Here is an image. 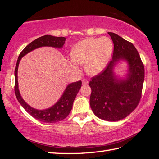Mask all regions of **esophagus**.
Masks as SVG:
<instances>
[{
	"instance_id": "34e87169",
	"label": "esophagus",
	"mask_w": 159,
	"mask_h": 159,
	"mask_svg": "<svg viewBox=\"0 0 159 159\" xmlns=\"http://www.w3.org/2000/svg\"><path fill=\"white\" fill-rule=\"evenodd\" d=\"M88 80L87 79H83V80H82V83H83V85H87V84H88Z\"/></svg>"
}]
</instances>
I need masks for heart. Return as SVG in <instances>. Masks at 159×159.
<instances>
[{"label":"heart","instance_id":"obj_1","mask_svg":"<svg viewBox=\"0 0 159 159\" xmlns=\"http://www.w3.org/2000/svg\"><path fill=\"white\" fill-rule=\"evenodd\" d=\"M113 50V42L107 37L82 40L78 42L72 50V61H70V66L73 70H76V63L85 65L87 73L96 75L107 66Z\"/></svg>","mask_w":159,"mask_h":159}]
</instances>
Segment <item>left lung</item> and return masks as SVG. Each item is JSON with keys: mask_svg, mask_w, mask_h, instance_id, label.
Listing matches in <instances>:
<instances>
[{"mask_svg": "<svg viewBox=\"0 0 159 159\" xmlns=\"http://www.w3.org/2000/svg\"><path fill=\"white\" fill-rule=\"evenodd\" d=\"M114 48L112 60L98 75L92 78L90 107L100 119L116 121L122 120L136 109L144 81V66L139 54L131 42L109 32ZM121 60L128 63L129 73L124 80L118 79L113 68Z\"/></svg>", "mask_w": 159, "mask_h": 159, "instance_id": "obj_1", "label": "left lung"}]
</instances>
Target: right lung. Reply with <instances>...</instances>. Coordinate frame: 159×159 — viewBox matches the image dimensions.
Here are the masks:
<instances>
[{
    "instance_id": "add662e5",
    "label": "right lung",
    "mask_w": 159,
    "mask_h": 159,
    "mask_svg": "<svg viewBox=\"0 0 159 159\" xmlns=\"http://www.w3.org/2000/svg\"><path fill=\"white\" fill-rule=\"evenodd\" d=\"M66 39V38H64V37H55L48 35L40 37V38L35 39L34 41L30 43L29 45L26 46L23 49L22 51L20 52L16 63L14 73V91L16 98L26 112L31 115L32 117L35 118L36 120L43 121V122L56 123L64 120L68 116L71 110H72L74 100L75 99L78 92H79L80 87H81V80L70 83V85H67L62 96L52 107L47 109L38 110L29 106L23 100L20 93L18 83V68L19 63L22 57L32 51V50L39 48V47L52 46L54 48H62L63 44L65 43Z\"/></svg>"
}]
</instances>
